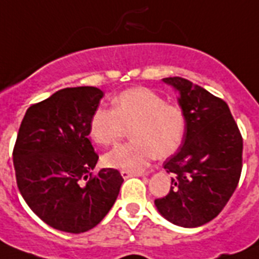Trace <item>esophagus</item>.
I'll return each mask as SVG.
<instances>
[{"instance_id":"esophagus-1","label":"esophagus","mask_w":259,"mask_h":259,"mask_svg":"<svg viewBox=\"0 0 259 259\" xmlns=\"http://www.w3.org/2000/svg\"><path fill=\"white\" fill-rule=\"evenodd\" d=\"M143 174L145 172H134V171H126V170L121 171V175H122L123 179H126V178H130V177H142Z\"/></svg>"}]
</instances>
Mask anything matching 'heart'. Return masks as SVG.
<instances>
[{"label":"heart","instance_id":"heart-1","mask_svg":"<svg viewBox=\"0 0 259 259\" xmlns=\"http://www.w3.org/2000/svg\"><path fill=\"white\" fill-rule=\"evenodd\" d=\"M114 108L99 106L89 119V134L99 145H113L132 127L129 142L104 155L105 166L140 171L155 156L166 158L179 149L186 133V116L178 105L145 87L127 89L113 101Z\"/></svg>","mask_w":259,"mask_h":259}]
</instances>
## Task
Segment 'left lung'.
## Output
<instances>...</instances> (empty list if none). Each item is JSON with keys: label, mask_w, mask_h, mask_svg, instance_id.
Returning <instances> with one entry per match:
<instances>
[{"label": "left lung", "mask_w": 259, "mask_h": 259, "mask_svg": "<svg viewBox=\"0 0 259 259\" xmlns=\"http://www.w3.org/2000/svg\"><path fill=\"white\" fill-rule=\"evenodd\" d=\"M163 81L179 92L186 133L179 151L163 163L174 178L170 192L155 205L175 225L201 227L220 213L238 186L242 136L223 99L179 76Z\"/></svg>", "instance_id": "1"}]
</instances>
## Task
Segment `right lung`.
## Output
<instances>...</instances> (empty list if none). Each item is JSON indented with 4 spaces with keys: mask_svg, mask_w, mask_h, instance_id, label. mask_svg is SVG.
<instances>
[{
    "mask_svg": "<svg viewBox=\"0 0 259 259\" xmlns=\"http://www.w3.org/2000/svg\"><path fill=\"white\" fill-rule=\"evenodd\" d=\"M104 93L64 88L26 110L13 150L15 179L26 204L54 229L82 233L103 220L123 179L116 168L92 170L99 155L89 119Z\"/></svg>",
    "mask_w": 259,
    "mask_h": 259,
    "instance_id": "add662e5",
    "label": "right lung"
}]
</instances>
